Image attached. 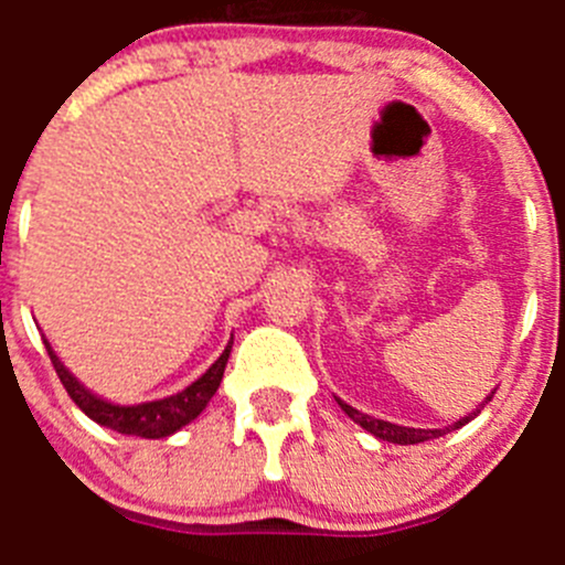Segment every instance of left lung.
<instances>
[{
  "label": "left lung",
  "mask_w": 565,
  "mask_h": 565,
  "mask_svg": "<svg viewBox=\"0 0 565 565\" xmlns=\"http://www.w3.org/2000/svg\"><path fill=\"white\" fill-rule=\"evenodd\" d=\"M492 393H494V391H492ZM492 393H489V396H487V402H492ZM335 402H339V407L344 409V413L350 415V418L355 420V424H361L363 429L369 431V435L380 437V440H385V443H398V446H415V443L435 440V437H443V435H446V431L459 429V426H465L467 420H470L472 415L478 413V409H476V413H470V415H465V418H459L457 424L451 426V429H409V426H398V424H391V420L372 418V415H366V413H361V409L350 407V404L341 402V398H335Z\"/></svg>",
  "instance_id": "obj_1"
}]
</instances>
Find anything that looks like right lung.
<instances>
[{
    "label": "right lung",
    "instance_id": "obj_1",
    "mask_svg": "<svg viewBox=\"0 0 565 565\" xmlns=\"http://www.w3.org/2000/svg\"><path fill=\"white\" fill-rule=\"evenodd\" d=\"M45 350H49L51 363L56 369V377L60 383L65 385L67 396L78 404L87 418H93L95 424L106 426V429L119 431V435H136V437H147V440H161V437L174 435L177 429H182L185 424H191L204 407H207L210 398L215 396L218 391L221 380H224V369L226 361H230V352H232V341L226 344V350L221 352L218 361L196 380V383L188 385L185 391L174 393V396L167 398H158V402H141V404H114L106 402V398L95 396L93 391L84 388L65 366L62 361L56 358V352L51 350L49 339H43Z\"/></svg>",
    "mask_w": 565,
    "mask_h": 565
}]
</instances>
